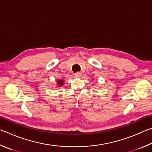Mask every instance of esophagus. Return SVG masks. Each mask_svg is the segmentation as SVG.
Segmentation results:
<instances>
[{"label":"esophagus","mask_w":152,"mask_h":152,"mask_svg":"<svg viewBox=\"0 0 152 152\" xmlns=\"http://www.w3.org/2000/svg\"><path fill=\"white\" fill-rule=\"evenodd\" d=\"M75 77H80V76H81V73H80V72H77V73H75Z\"/></svg>","instance_id":"34e87169"}]
</instances>
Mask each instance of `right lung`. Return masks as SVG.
<instances>
[{"label":"right lung","mask_w":152,"mask_h":152,"mask_svg":"<svg viewBox=\"0 0 152 152\" xmlns=\"http://www.w3.org/2000/svg\"><path fill=\"white\" fill-rule=\"evenodd\" d=\"M63 83V80H60V81H58V84L59 85V86H62Z\"/></svg>","instance_id":"obj_1"}]
</instances>
